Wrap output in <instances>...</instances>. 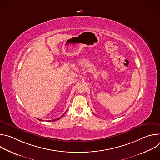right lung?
I'll use <instances>...</instances> for the list:
<instances>
[{"label": "right lung", "mask_w": 160, "mask_h": 160, "mask_svg": "<svg viewBox=\"0 0 160 160\" xmlns=\"http://www.w3.org/2000/svg\"><path fill=\"white\" fill-rule=\"evenodd\" d=\"M63 115H62V116H61V117H62V116H63ZM59 119H60V118H57V119H55V120H51V121H52H52H56V120H59ZM49 121H50V122H51V120H48V122H49Z\"/></svg>", "instance_id": "1"}]
</instances>
